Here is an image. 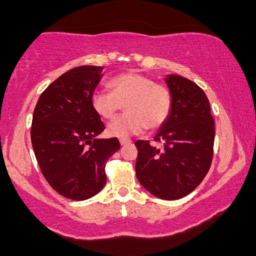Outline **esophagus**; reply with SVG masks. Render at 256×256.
I'll list each match as a JSON object with an SVG mask.
<instances>
[{
    "label": "esophagus",
    "instance_id": "obj_1",
    "mask_svg": "<svg viewBox=\"0 0 256 256\" xmlns=\"http://www.w3.org/2000/svg\"><path fill=\"white\" fill-rule=\"evenodd\" d=\"M119 142L122 146H128V144H131L132 140H128V138H120Z\"/></svg>",
    "mask_w": 256,
    "mask_h": 256
}]
</instances>
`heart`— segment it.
<instances>
[{"label": "heart", "mask_w": 256, "mask_h": 256, "mask_svg": "<svg viewBox=\"0 0 256 256\" xmlns=\"http://www.w3.org/2000/svg\"><path fill=\"white\" fill-rule=\"evenodd\" d=\"M112 94L96 91L91 96V106L98 116L112 120L124 106L126 113L112 122L107 128L110 137L128 138L146 128L155 130L168 118L172 96L168 88L155 83L148 76L125 72L108 83Z\"/></svg>", "instance_id": "obj_1"}]
</instances>
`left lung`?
I'll list each match as a JSON object with an SVG mask.
<instances>
[{"instance_id":"1","label":"left lung","mask_w":256,"mask_h":256,"mask_svg":"<svg viewBox=\"0 0 256 256\" xmlns=\"http://www.w3.org/2000/svg\"><path fill=\"white\" fill-rule=\"evenodd\" d=\"M164 79L172 108L154 136L164 148L137 140L136 176L152 195L172 201L189 195L206 177L212 164L216 130L210 101L198 84L177 74Z\"/></svg>"}]
</instances>
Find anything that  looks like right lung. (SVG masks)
<instances>
[{
	"instance_id": "add662e5",
	"label": "right lung",
	"mask_w": 256,
	"mask_h": 256,
	"mask_svg": "<svg viewBox=\"0 0 256 256\" xmlns=\"http://www.w3.org/2000/svg\"><path fill=\"white\" fill-rule=\"evenodd\" d=\"M104 67L79 66L43 91L34 110L31 142L44 178L55 192L74 201L104 189L106 161L120 149L118 138H98L104 124L91 96Z\"/></svg>"
}]
</instances>
